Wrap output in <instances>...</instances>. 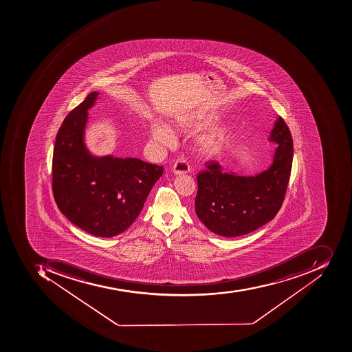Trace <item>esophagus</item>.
Wrapping results in <instances>:
<instances>
[{
  "instance_id": "esophagus-1",
  "label": "esophagus",
  "mask_w": 352,
  "mask_h": 352,
  "mask_svg": "<svg viewBox=\"0 0 352 352\" xmlns=\"http://www.w3.org/2000/svg\"><path fill=\"white\" fill-rule=\"evenodd\" d=\"M173 171L175 175H181L189 173L190 169H189V165L185 160H177L173 165Z\"/></svg>"
}]
</instances>
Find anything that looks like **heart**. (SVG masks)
Returning a JSON list of instances; mask_svg holds the SVG:
<instances>
[{
	"mask_svg": "<svg viewBox=\"0 0 352 352\" xmlns=\"http://www.w3.org/2000/svg\"><path fill=\"white\" fill-rule=\"evenodd\" d=\"M211 123L209 118L186 117L179 120L175 126L181 131H198L204 129ZM151 140L156 146H171L175 143V133L167 124L154 121L151 124ZM225 144V133L221 129L202 133L196 139V146L199 152L206 155H213L223 148Z\"/></svg>",
	"mask_w": 352,
	"mask_h": 352,
	"instance_id": "1",
	"label": "heart"
}]
</instances>
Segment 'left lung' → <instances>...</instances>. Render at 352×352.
Masks as SVG:
<instances>
[{
    "instance_id": "left-lung-1",
    "label": "left lung",
    "mask_w": 352,
    "mask_h": 352,
    "mask_svg": "<svg viewBox=\"0 0 352 352\" xmlns=\"http://www.w3.org/2000/svg\"><path fill=\"white\" fill-rule=\"evenodd\" d=\"M277 144L272 164L255 175L225 173L211 160L199 173L195 211L215 234L235 238L271 221L280 209L290 177L294 142L287 124L277 118L269 137Z\"/></svg>"
}]
</instances>
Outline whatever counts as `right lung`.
<instances>
[{
	"label": "right lung",
	"instance_id": "add662e5",
	"mask_svg": "<svg viewBox=\"0 0 352 352\" xmlns=\"http://www.w3.org/2000/svg\"><path fill=\"white\" fill-rule=\"evenodd\" d=\"M100 93H90L69 112L56 135L52 189L58 208L85 232L112 238L138 217L163 166L139 158L96 156L85 142L89 113Z\"/></svg>",
	"mask_w": 352,
	"mask_h": 352
}]
</instances>
